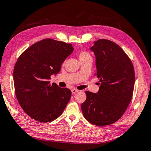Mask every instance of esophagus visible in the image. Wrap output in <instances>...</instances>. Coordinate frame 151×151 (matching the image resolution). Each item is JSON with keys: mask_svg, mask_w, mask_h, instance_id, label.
<instances>
[{"mask_svg": "<svg viewBox=\"0 0 151 151\" xmlns=\"http://www.w3.org/2000/svg\"><path fill=\"white\" fill-rule=\"evenodd\" d=\"M79 90H77V89H72V94H75V93H77V92H79Z\"/></svg>", "mask_w": 151, "mask_h": 151, "instance_id": "1", "label": "esophagus"}]
</instances>
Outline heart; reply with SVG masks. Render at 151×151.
<instances>
[{
  "instance_id": "b5f03b06",
  "label": "heart",
  "mask_w": 151,
  "mask_h": 151,
  "mask_svg": "<svg viewBox=\"0 0 151 151\" xmlns=\"http://www.w3.org/2000/svg\"><path fill=\"white\" fill-rule=\"evenodd\" d=\"M89 57H91L90 54L87 52H81L79 53V59H83V58H88Z\"/></svg>"
}]
</instances>
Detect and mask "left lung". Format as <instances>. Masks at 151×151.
<instances>
[{
    "label": "left lung",
    "instance_id": "obj_1",
    "mask_svg": "<svg viewBox=\"0 0 151 151\" xmlns=\"http://www.w3.org/2000/svg\"><path fill=\"white\" fill-rule=\"evenodd\" d=\"M90 50L95 55L101 85L97 93L86 91L81 109L92 124L108 125L120 119L130 103L135 84L134 67L121 47L111 41L98 40Z\"/></svg>",
    "mask_w": 151,
    "mask_h": 151
}]
</instances>
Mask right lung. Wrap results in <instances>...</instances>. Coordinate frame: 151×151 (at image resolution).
Instances as JSON below:
<instances>
[{"label":"right lung","mask_w":151,"mask_h":151,"mask_svg":"<svg viewBox=\"0 0 151 151\" xmlns=\"http://www.w3.org/2000/svg\"><path fill=\"white\" fill-rule=\"evenodd\" d=\"M73 51L72 44L45 39L31 45L18 58L13 72L15 93L22 109L33 119L50 122L64 110L71 91L55 83L50 84L49 79L60 72Z\"/></svg>","instance_id":"1"}]
</instances>
